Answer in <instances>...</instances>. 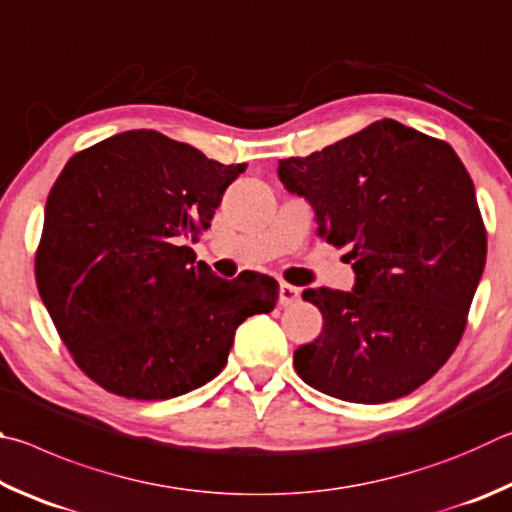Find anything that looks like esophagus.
I'll return each mask as SVG.
<instances>
[{
    "label": "esophagus",
    "mask_w": 512,
    "mask_h": 512,
    "mask_svg": "<svg viewBox=\"0 0 512 512\" xmlns=\"http://www.w3.org/2000/svg\"><path fill=\"white\" fill-rule=\"evenodd\" d=\"M301 297V290L294 288L290 283H281V290H279V301L281 306H292V303H297Z\"/></svg>",
    "instance_id": "esophagus-1"
}]
</instances>
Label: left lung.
<instances>
[{
	"mask_svg": "<svg viewBox=\"0 0 512 512\" xmlns=\"http://www.w3.org/2000/svg\"><path fill=\"white\" fill-rule=\"evenodd\" d=\"M279 179L315 209L317 236L348 247L351 292L303 290L324 330L294 351L299 378L326 396L380 405L450 360L486 267L474 184L450 143L393 119L308 157Z\"/></svg>",
	"mask_w": 512,
	"mask_h": 512,
	"instance_id": "obj_1",
	"label": "left lung"
}]
</instances>
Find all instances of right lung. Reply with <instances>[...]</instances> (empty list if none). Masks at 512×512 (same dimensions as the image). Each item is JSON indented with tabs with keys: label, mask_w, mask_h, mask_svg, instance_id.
I'll use <instances>...</instances> for the list:
<instances>
[{
	"label": "right lung",
	"mask_w": 512,
	"mask_h": 512,
	"mask_svg": "<svg viewBox=\"0 0 512 512\" xmlns=\"http://www.w3.org/2000/svg\"><path fill=\"white\" fill-rule=\"evenodd\" d=\"M224 166L155 130H128L67 161L44 206L35 281L58 335L96 384L168 400L227 364L236 328L272 312L279 283L211 272L193 242L211 227Z\"/></svg>",
	"instance_id": "add662e5"
}]
</instances>
